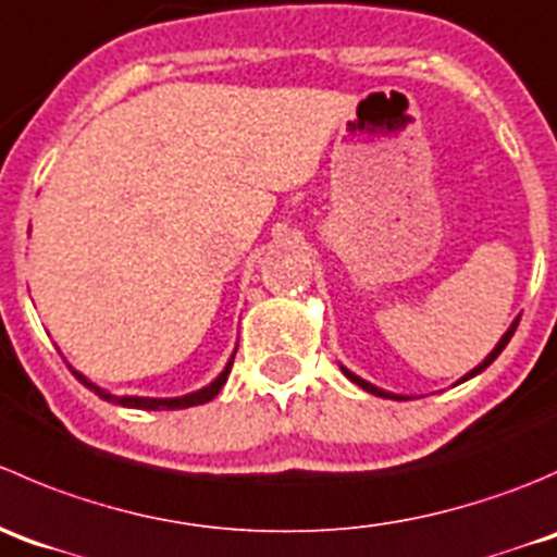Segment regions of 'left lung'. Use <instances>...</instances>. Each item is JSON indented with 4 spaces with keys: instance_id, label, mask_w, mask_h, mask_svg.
<instances>
[{
    "instance_id": "8db88e82",
    "label": "left lung",
    "mask_w": 557,
    "mask_h": 557,
    "mask_svg": "<svg viewBox=\"0 0 557 557\" xmlns=\"http://www.w3.org/2000/svg\"><path fill=\"white\" fill-rule=\"evenodd\" d=\"M517 322H520V319H515V324H511V327H509V330H506V333H504V338H500V341H498V346H495V349H493V351H490V355H487V357H484V362H479V366H476V368H473V371H471V373H466V376H463V379H471V376H476V373H482V371H484V368H487V366H490V362H493V360H495V357H498V355H500V351H504V346H506V344H509V338H511V335H515V330H517ZM344 373H346V376H349V379H351V382H355V384H360V387H362V389H368V393H373V395H382V398H395V400H404V398H400V395H389V393H384V389L373 387V384L362 382V379H360V376H355V373H351V371H346V368H344Z\"/></svg>"
}]
</instances>
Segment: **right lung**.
I'll return each mask as SVG.
<instances>
[{
  "label": "right lung",
  "instance_id": "1",
  "mask_svg": "<svg viewBox=\"0 0 557 557\" xmlns=\"http://www.w3.org/2000/svg\"><path fill=\"white\" fill-rule=\"evenodd\" d=\"M233 360H235V355L230 357L227 368H224V371L219 373L216 382H211V384H208V387L197 389V393L184 395V398H132V395H121V398H119V395H110V393H104V389L94 387V384L89 382V379L81 376L78 371H73V373H75V376H78V382H84L86 387L94 389V393H97L99 398H102V400H110V404L126 406V409H151V411H157V409H189V406L208 404V400H211V398H216L219 389H222V387H224V382H227L230 368H233Z\"/></svg>",
  "mask_w": 557,
  "mask_h": 557
}]
</instances>
